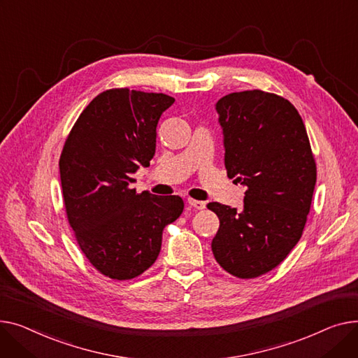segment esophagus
<instances>
[{
    "label": "esophagus",
    "mask_w": 358,
    "mask_h": 358,
    "mask_svg": "<svg viewBox=\"0 0 358 358\" xmlns=\"http://www.w3.org/2000/svg\"><path fill=\"white\" fill-rule=\"evenodd\" d=\"M187 203L191 205L192 208H195V209H203V208H205V202H202V201H196V199H192V198H189V199H187Z\"/></svg>",
    "instance_id": "esophagus-1"
}]
</instances>
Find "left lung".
Here are the masks:
<instances>
[{"label":"left lung","instance_id":"8db88e82","mask_svg":"<svg viewBox=\"0 0 358 358\" xmlns=\"http://www.w3.org/2000/svg\"><path fill=\"white\" fill-rule=\"evenodd\" d=\"M227 175L245 186L243 209L209 202L220 218L218 264L240 279L279 266L298 244L310 209L317 164L298 110L276 94L233 92L217 105Z\"/></svg>","mask_w":358,"mask_h":358}]
</instances>
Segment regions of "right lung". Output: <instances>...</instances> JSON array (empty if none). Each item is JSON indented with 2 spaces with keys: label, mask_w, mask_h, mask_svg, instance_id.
<instances>
[{
  "label": "right lung",
  "mask_w": 358,
  "mask_h": 358,
  "mask_svg": "<svg viewBox=\"0 0 358 358\" xmlns=\"http://www.w3.org/2000/svg\"><path fill=\"white\" fill-rule=\"evenodd\" d=\"M164 94L115 88L96 95L72 127L59 160L63 202L75 238L103 276L129 280L157 259L163 228L183 211L180 196L136 194L140 166H150Z\"/></svg>",
  "instance_id": "right-lung-1"
}]
</instances>
